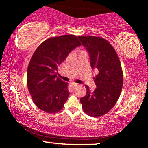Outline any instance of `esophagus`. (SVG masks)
Listing matches in <instances>:
<instances>
[{
  "instance_id": "34e87169",
  "label": "esophagus",
  "mask_w": 148,
  "mask_h": 148,
  "mask_svg": "<svg viewBox=\"0 0 148 148\" xmlns=\"http://www.w3.org/2000/svg\"><path fill=\"white\" fill-rule=\"evenodd\" d=\"M71 86H72V88L74 89L75 87H76V86H77V84H74V83H73V84H72Z\"/></svg>"
}]
</instances>
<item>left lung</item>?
<instances>
[{"label":"left lung","instance_id":"8db88e82","mask_svg":"<svg viewBox=\"0 0 148 148\" xmlns=\"http://www.w3.org/2000/svg\"><path fill=\"white\" fill-rule=\"evenodd\" d=\"M78 38L89 52L91 67L99 71L94 77L97 88L91 92L85 86L86 95L80 102L87 115L101 117L115 106L121 94L123 83L121 62L113 46L104 38L86 36Z\"/></svg>","mask_w":148,"mask_h":148}]
</instances>
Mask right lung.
<instances>
[{"label": "right lung", "instance_id": "obj_1", "mask_svg": "<svg viewBox=\"0 0 148 148\" xmlns=\"http://www.w3.org/2000/svg\"><path fill=\"white\" fill-rule=\"evenodd\" d=\"M79 46L75 35H62L46 40L35 50L27 69V84L32 101L42 111L56 114L63 108L70 92L69 84L57 77L58 67Z\"/></svg>", "mask_w": 148, "mask_h": 148}]
</instances>
